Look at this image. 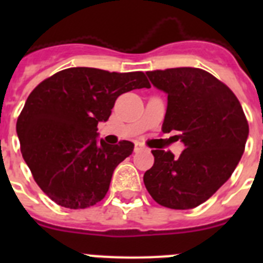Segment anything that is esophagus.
Returning <instances> with one entry per match:
<instances>
[{"instance_id": "esophagus-1", "label": "esophagus", "mask_w": 263, "mask_h": 263, "mask_svg": "<svg viewBox=\"0 0 263 263\" xmlns=\"http://www.w3.org/2000/svg\"><path fill=\"white\" fill-rule=\"evenodd\" d=\"M143 148H145V147H143V146L141 145V143L137 142L136 143V147H134V152H139V150H143Z\"/></svg>"}]
</instances>
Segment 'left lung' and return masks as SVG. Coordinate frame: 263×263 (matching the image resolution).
<instances>
[{
  "label": "left lung",
  "mask_w": 263,
  "mask_h": 263,
  "mask_svg": "<svg viewBox=\"0 0 263 263\" xmlns=\"http://www.w3.org/2000/svg\"><path fill=\"white\" fill-rule=\"evenodd\" d=\"M167 95L163 133L176 132L184 143L179 157L153 150L154 164L143 175L152 197L171 210H191L206 201L231 178L249 136L240 101L210 72L192 67L146 72Z\"/></svg>",
  "instance_id": "left-lung-1"
}]
</instances>
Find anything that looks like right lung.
<instances>
[{
    "label": "right lung",
    "mask_w": 263,
    "mask_h": 263,
    "mask_svg": "<svg viewBox=\"0 0 263 263\" xmlns=\"http://www.w3.org/2000/svg\"><path fill=\"white\" fill-rule=\"evenodd\" d=\"M139 88H150L143 72L73 67L30 93L17 121L21 153L51 200L83 210L105 197L113 171L134 145H108L97 138V124L108 121L120 95Z\"/></svg>",
    "instance_id": "obj_1"
}]
</instances>
